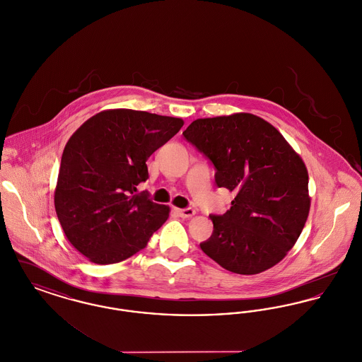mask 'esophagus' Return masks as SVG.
<instances>
[{
  "mask_svg": "<svg viewBox=\"0 0 362 362\" xmlns=\"http://www.w3.org/2000/svg\"><path fill=\"white\" fill-rule=\"evenodd\" d=\"M177 214L183 218H189L195 214V210L192 207H185V209H177Z\"/></svg>",
  "mask_w": 362,
  "mask_h": 362,
  "instance_id": "esophagus-1",
  "label": "esophagus"
}]
</instances>
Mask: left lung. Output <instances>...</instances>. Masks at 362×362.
<instances>
[{
  "label": "left lung",
  "instance_id": "1",
  "mask_svg": "<svg viewBox=\"0 0 362 362\" xmlns=\"http://www.w3.org/2000/svg\"><path fill=\"white\" fill-rule=\"evenodd\" d=\"M183 137L213 164L217 187L235 192L201 250L236 274H258L298 239L308 213V173L269 122L252 114L197 119Z\"/></svg>",
  "mask_w": 362,
  "mask_h": 362
}]
</instances>
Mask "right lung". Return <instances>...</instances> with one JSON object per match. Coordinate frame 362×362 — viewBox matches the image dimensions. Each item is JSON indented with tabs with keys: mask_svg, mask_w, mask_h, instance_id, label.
Returning <instances> with one entry per match:
<instances>
[{
	"mask_svg": "<svg viewBox=\"0 0 362 362\" xmlns=\"http://www.w3.org/2000/svg\"><path fill=\"white\" fill-rule=\"evenodd\" d=\"M180 118L110 110L70 137L54 195L61 226L84 257L98 264L130 258L146 247L170 216L148 191L146 160L180 130Z\"/></svg>",
	"mask_w": 362,
	"mask_h": 362,
	"instance_id": "right-lung-1",
	"label": "right lung"
}]
</instances>
